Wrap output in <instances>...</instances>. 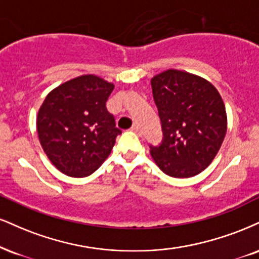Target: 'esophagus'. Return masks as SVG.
<instances>
[{
  "mask_svg": "<svg viewBox=\"0 0 259 259\" xmlns=\"http://www.w3.org/2000/svg\"><path fill=\"white\" fill-rule=\"evenodd\" d=\"M132 132L138 134V135H141V127H140L138 124H134V125L132 126Z\"/></svg>",
  "mask_w": 259,
  "mask_h": 259,
  "instance_id": "1",
  "label": "esophagus"
}]
</instances>
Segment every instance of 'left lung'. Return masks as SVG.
<instances>
[{
	"label": "left lung",
	"mask_w": 259,
	"mask_h": 259,
	"mask_svg": "<svg viewBox=\"0 0 259 259\" xmlns=\"http://www.w3.org/2000/svg\"><path fill=\"white\" fill-rule=\"evenodd\" d=\"M163 141L151 155L164 174L187 179L205 170L227 133V113L219 90L202 77L166 70L151 79Z\"/></svg>",
	"instance_id": "obj_1"
}]
</instances>
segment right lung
<instances>
[{
  "label": "right lung",
  "mask_w": 259,
  "mask_h": 259,
  "mask_svg": "<svg viewBox=\"0 0 259 259\" xmlns=\"http://www.w3.org/2000/svg\"><path fill=\"white\" fill-rule=\"evenodd\" d=\"M113 89L95 74H83L46 96L37 114V133L47 157L65 175L89 176L110 155L121 134L106 108Z\"/></svg>",
  "instance_id": "1"
}]
</instances>
